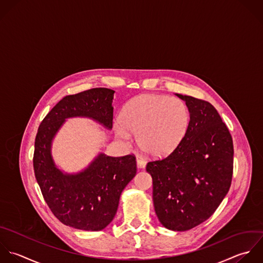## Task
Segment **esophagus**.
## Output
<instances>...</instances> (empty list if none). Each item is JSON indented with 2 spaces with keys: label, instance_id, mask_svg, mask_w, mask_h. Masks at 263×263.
Instances as JSON below:
<instances>
[{
  "label": "esophagus",
  "instance_id": "esophagus-1",
  "mask_svg": "<svg viewBox=\"0 0 263 263\" xmlns=\"http://www.w3.org/2000/svg\"><path fill=\"white\" fill-rule=\"evenodd\" d=\"M146 166V162L142 159H137V167L138 168H144Z\"/></svg>",
  "mask_w": 263,
  "mask_h": 263
}]
</instances>
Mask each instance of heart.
<instances>
[{
    "label": "heart",
    "mask_w": 263,
    "mask_h": 263,
    "mask_svg": "<svg viewBox=\"0 0 263 263\" xmlns=\"http://www.w3.org/2000/svg\"><path fill=\"white\" fill-rule=\"evenodd\" d=\"M120 121L115 131L121 140L130 139L128 130L136 133L137 146L144 154L163 157L173 152L184 137L190 112L178 98L143 94L126 103Z\"/></svg>",
    "instance_id": "obj_1"
}]
</instances>
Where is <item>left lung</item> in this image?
I'll list each match as a JSON object with an SVG mask.
<instances>
[{"label": "left lung", "instance_id": "obj_1", "mask_svg": "<svg viewBox=\"0 0 263 263\" xmlns=\"http://www.w3.org/2000/svg\"><path fill=\"white\" fill-rule=\"evenodd\" d=\"M190 111L186 133L167 157L151 161L153 200L160 222L184 232L207 220L231 187L234 144L227 125L208 101L176 94Z\"/></svg>", "mask_w": 263, "mask_h": 263}]
</instances>
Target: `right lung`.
I'll return each instance as SVG.
<instances>
[{
    "label": "right lung",
    "mask_w": 263,
    "mask_h": 263,
    "mask_svg": "<svg viewBox=\"0 0 263 263\" xmlns=\"http://www.w3.org/2000/svg\"><path fill=\"white\" fill-rule=\"evenodd\" d=\"M115 91L93 88L63 97L44 118L34 140L33 170L44 200L63 224L82 231H101L114 219L121 194L136 174L134 155L99 154L82 172L59 170L51 155L54 136L65 119L90 118L112 128Z\"/></svg>",
    "instance_id": "add662e5"
}]
</instances>
